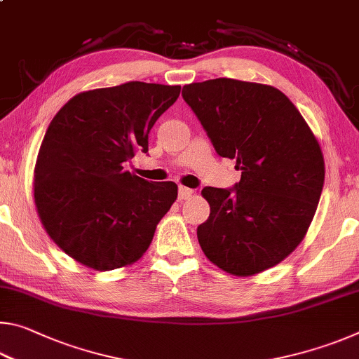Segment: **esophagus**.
<instances>
[{
  "instance_id": "34e87169",
  "label": "esophagus",
  "mask_w": 359,
  "mask_h": 359,
  "mask_svg": "<svg viewBox=\"0 0 359 359\" xmlns=\"http://www.w3.org/2000/svg\"><path fill=\"white\" fill-rule=\"evenodd\" d=\"M193 194L191 188H187V187H179V199H188Z\"/></svg>"
}]
</instances>
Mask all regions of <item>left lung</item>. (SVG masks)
Listing matches in <instances>:
<instances>
[{
  "mask_svg": "<svg viewBox=\"0 0 359 359\" xmlns=\"http://www.w3.org/2000/svg\"><path fill=\"white\" fill-rule=\"evenodd\" d=\"M182 96L217 154L242 171L234 188H203L210 205L198 226L204 255L239 277L278 264L301 244L323 190L317 137L271 85L220 77L185 85Z\"/></svg>",
  "mask_w": 359,
  "mask_h": 359,
  "instance_id": "1",
  "label": "left lung"
}]
</instances>
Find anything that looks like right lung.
<instances>
[{
	"label": "right lung",
	"mask_w": 359,
	"mask_h": 359,
	"mask_svg": "<svg viewBox=\"0 0 359 359\" xmlns=\"http://www.w3.org/2000/svg\"><path fill=\"white\" fill-rule=\"evenodd\" d=\"M180 95L179 85L126 82L82 92L50 121L34 166V203L50 239L95 271L142 257L177 199L174 182L123 168Z\"/></svg>",
	"instance_id": "add662e5"
}]
</instances>
